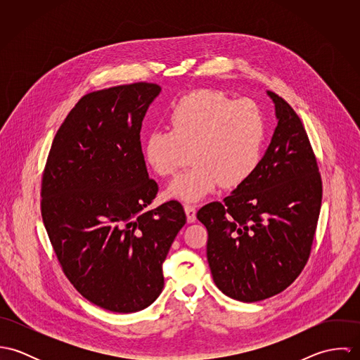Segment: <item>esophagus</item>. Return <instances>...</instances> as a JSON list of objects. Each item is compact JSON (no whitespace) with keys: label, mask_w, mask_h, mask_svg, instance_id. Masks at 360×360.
I'll use <instances>...</instances> for the list:
<instances>
[{"label":"esophagus","mask_w":360,"mask_h":360,"mask_svg":"<svg viewBox=\"0 0 360 360\" xmlns=\"http://www.w3.org/2000/svg\"><path fill=\"white\" fill-rule=\"evenodd\" d=\"M184 212L187 214V221L188 223H194L197 220V210H195V206L193 205H184Z\"/></svg>","instance_id":"1"}]
</instances>
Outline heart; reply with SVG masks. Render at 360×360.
<instances>
[{"instance_id": "heart-1", "label": "heart", "mask_w": 360, "mask_h": 360, "mask_svg": "<svg viewBox=\"0 0 360 360\" xmlns=\"http://www.w3.org/2000/svg\"><path fill=\"white\" fill-rule=\"evenodd\" d=\"M169 131L154 130L144 141V159L155 174L176 173L191 150L190 170L176 177L167 195L198 202L221 184L236 188L257 170L264 143V119L257 103L201 89L183 96L167 113Z\"/></svg>"}]
</instances>
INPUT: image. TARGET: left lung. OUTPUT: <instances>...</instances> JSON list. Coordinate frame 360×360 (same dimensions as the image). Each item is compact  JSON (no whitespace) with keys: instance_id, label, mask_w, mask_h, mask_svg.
Returning a JSON list of instances; mask_svg holds the SVG:
<instances>
[{"instance_id":"1","label":"left lung","mask_w":360,"mask_h":360,"mask_svg":"<svg viewBox=\"0 0 360 360\" xmlns=\"http://www.w3.org/2000/svg\"><path fill=\"white\" fill-rule=\"evenodd\" d=\"M277 126L254 174L223 202L202 206L206 257L217 288L241 302L284 291L308 262L321 205V177L305 127L277 94Z\"/></svg>"}]
</instances>
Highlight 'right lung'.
Here are the masks:
<instances>
[{
  "mask_svg": "<svg viewBox=\"0 0 360 360\" xmlns=\"http://www.w3.org/2000/svg\"><path fill=\"white\" fill-rule=\"evenodd\" d=\"M154 83L84 96L52 141L41 183V216L73 287L100 308L131 313L163 288L162 263L186 224L177 201L151 205L158 184L141 150Z\"/></svg>",
  "mask_w": 360,
  "mask_h": 360,
  "instance_id": "1",
  "label": "right lung"
}]
</instances>
